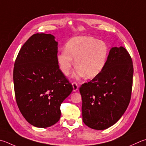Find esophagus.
Listing matches in <instances>:
<instances>
[{"mask_svg": "<svg viewBox=\"0 0 146 146\" xmlns=\"http://www.w3.org/2000/svg\"><path fill=\"white\" fill-rule=\"evenodd\" d=\"M73 85V91H77L78 89V84L76 83V82H74L72 83Z\"/></svg>", "mask_w": 146, "mask_h": 146, "instance_id": "1", "label": "esophagus"}]
</instances>
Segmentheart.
<instances>
[{
    "label": "heart",
    "mask_w": 146,
    "mask_h": 146,
    "mask_svg": "<svg viewBox=\"0 0 146 146\" xmlns=\"http://www.w3.org/2000/svg\"><path fill=\"white\" fill-rule=\"evenodd\" d=\"M57 55L59 68L65 75L70 74L75 59L78 76L92 78L104 68L108 55V47L104 41L91 36H76L70 39Z\"/></svg>",
    "instance_id": "1"
}]
</instances>
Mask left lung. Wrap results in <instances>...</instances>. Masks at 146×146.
Instances as JSON below:
<instances>
[{
	"label": "left lung",
	"mask_w": 146,
	"mask_h": 146,
	"mask_svg": "<svg viewBox=\"0 0 146 146\" xmlns=\"http://www.w3.org/2000/svg\"><path fill=\"white\" fill-rule=\"evenodd\" d=\"M133 75V62L126 49L112 48L101 73L80 87L86 125L102 130L117 123L130 102Z\"/></svg>",
	"instance_id": "obj_1"
}]
</instances>
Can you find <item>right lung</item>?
Listing matches in <instances>:
<instances>
[{
	"label": "right lung",
	"mask_w": 146,
	"mask_h": 146,
	"mask_svg": "<svg viewBox=\"0 0 146 146\" xmlns=\"http://www.w3.org/2000/svg\"><path fill=\"white\" fill-rule=\"evenodd\" d=\"M57 49L52 34H34L15 60L13 81L17 105L28 123L38 128L59 121L60 105L73 91L59 69Z\"/></svg>",
	"instance_id": "1"
}]
</instances>
